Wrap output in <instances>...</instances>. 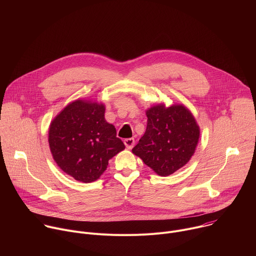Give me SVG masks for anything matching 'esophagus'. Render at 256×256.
Masks as SVG:
<instances>
[{
  "label": "esophagus",
  "mask_w": 256,
  "mask_h": 256,
  "mask_svg": "<svg viewBox=\"0 0 256 256\" xmlns=\"http://www.w3.org/2000/svg\"><path fill=\"white\" fill-rule=\"evenodd\" d=\"M124 144H126V147L130 150V149L134 147V138H126V140H124Z\"/></svg>",
  "instance_id": "obj_1"
}]
</instances>
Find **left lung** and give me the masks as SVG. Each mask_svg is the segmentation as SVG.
Instances as JSON below:
<instances>
[{
  "label": "left lung",
  "instance_id": "left-lung-1",
  "mask_svg": "<svg viewBox=\"0 0 256 256\" xmlns=\"http://www.w3.org/2000/svg\"><path fill=\"white\" fill-rule=\"evenodd\" d=\"M147 128L132 150L160 176H168L186 165L198 144L200 130L184 104L164 103L146 110Z\"/></svg>",
  "mask_w": 256,
  "mask_h": 256
}]
</instances>
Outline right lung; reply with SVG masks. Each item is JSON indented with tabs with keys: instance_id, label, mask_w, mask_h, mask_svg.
Wrapping results in <instances>:
<instances>
[{
	"instance_id": "1",
	"label": "right lung",
	"mask_w": 256,
	"mask_h": 256,
	"mask_svg": "<svg viewBox=\"0 0 256 256\" xmlns=\"http://www.w3.org/2000/svg\"><path fill=\"white\" fill-rule=\"evenodd\" d=\"M104 114L102 102L77 99L68 103L50 126L48 144L54 162L84 184L97 180L108 161L126 148Z\"/></svg>"
}]
</instances>
